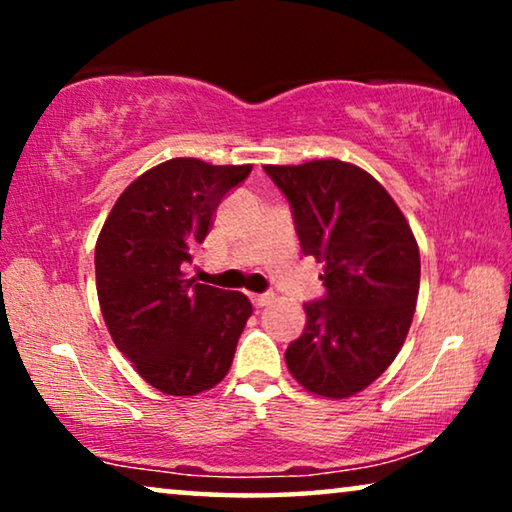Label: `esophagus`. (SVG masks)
Returning <instances> with one entry per match:
<instances>
[{"mask_svg": "<svg viewBox=\"0 0 512 512\" xmlns=\"http://www.w3.org/2000/svg\"><path fill=\"white\" fill-rule=\"evenodd\" d=\"M272 293H251V303H254V307H265L272 303Z\"/></svg>", "mask_w": 512, "mask_h": 512, "instance_id": "esophagus-1", "label": "esophagus"}]
</instances>
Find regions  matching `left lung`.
<instances>
[{
  "label": "left lung",
  "instance_id": "1",
  "mask_svg": "<svg viewBox=\"0 0 512 512\" xmlns=\"http://www.w3.org/2000/svg\"><path fill=\"white\" fill-rule=\"evenodd\" d=\"M286 195L305 256L324 263V298L286 349L298 384L347 398L373 384L401 352L419 293V249L380 181L342 160L265 165Z\"/></svg>",
  "mask_w": 512,
  "mask_h": 512
}]
</instances>
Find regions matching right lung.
<instances>
[{
    "label": "right lung",
    "mask_w": 512,
    "mask_h": 512,
    "mask_svg": "<svg viewBox=\"0 0 512 512\" xmlns=\"http://www.w3.org/2000/svg\"><path fill=\"white\" fill-rule=\"evenodd\" d=\"M249 172L251 165L167 160L125 188L97 237L104 324L125 359L163 394L195 396L216 387L251 317L244 293L184 275L219 202Z\"/></svg>",
    "instance_id": "right-lung-1"
}]
</instances>
